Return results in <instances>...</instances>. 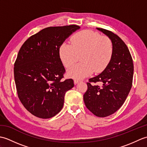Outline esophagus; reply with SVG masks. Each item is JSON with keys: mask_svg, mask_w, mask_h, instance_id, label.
Instances as JSON below:
<instances>
[{"mask_svg": "<svg viewBox=\"0 0 147 147\" xmlns=\"http://www.w3.org/2000/svg\"><path fill=\"white\" fill-rule=\"evenodd\" d=\"M82 82V80H78V79H75L74 80V84H77V83H78L79 82Z\"/></svg>", "mask_w": 147, "mask_h": 147, "instance_id": "1", "label": "esophagus"}]
</instances>
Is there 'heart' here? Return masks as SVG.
<instances>
[{
    "mask_svg": "<svg viewBox=\"0 0 147 147\" xmlns=\"http://www.w3.org/2000/svg\"><path fill=\"white\" fill-rule=\"evenodd\" d=\"M71 43H62L59 51L65 67L72 66L81 56L82 63L76 64L67 71V75L71 78L83 79L94 71L100 73L111 61L112 44L107 36H100L90 30H83L72 37Z\"/></svg>",
    "mask_w": 147,
    "mask_h": 147,
    "instance_id": "1",
    "label": "heart"
}]
</instances>
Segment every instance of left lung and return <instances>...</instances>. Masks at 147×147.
<instances>
[{"instance_id": "8db88e82", "label": "left lung", "mask_w": 147, "mask_h": 147, "mask_svg": "<svg viewBox=\"0 0 147 147\" xmlns=\"http://www.w3.org/2000/svg\"><path fill=\"white\" fill-rule=\"evenodd\" d=\"M112 42V54L109 63L98 76L89 79L83 100L88 110L100 117L109 116L119 109L131 88L134 66L128 48L111 31L96 28ZM100 82L102 87L94 83Z\"/></svg>"}]
</instances>
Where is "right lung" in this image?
<instances>
[{
  "instance_id": "obj_1",
  "label": "right lung",
  "mask_w": 147,
  "mask_h": 147,
  "mask_svg": "<svg viewBox=\"0 0 147 147\" xmlns=\"http://www.w3.org/2000/svg\"><path fill=\"white\" fill-rule=\"evenodd\" d=\"M77 25L48 27L26 40L14 67L18 97L35 116L49 119L63 107L65 93L74 86L72 79L62 81L65 72L59 48Z\"/></svg>"
}]
</instances>
